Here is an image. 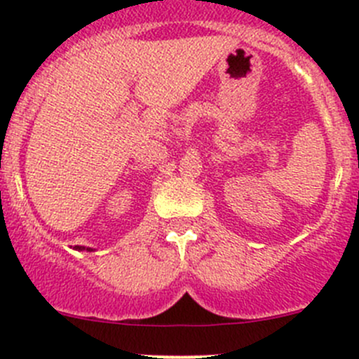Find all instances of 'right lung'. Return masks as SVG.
Wrapping results in <instances>:
<instances>
[{
  "label": "right lung",
  "instance_id": "right-lung-1",
  "mask_svg": "<svg viewBox=\"0 0 359 359\" xmlns=\"http://www.w3.org/2000/svg\"><path fill=\"white\" fill-rule=\"evenodd\" d=\"M76 250H86V252H93L92 248H85V247H76Z\"/></svg>",
  "mask_w": 359,
  "mask_h": 359
}]
</instances>
